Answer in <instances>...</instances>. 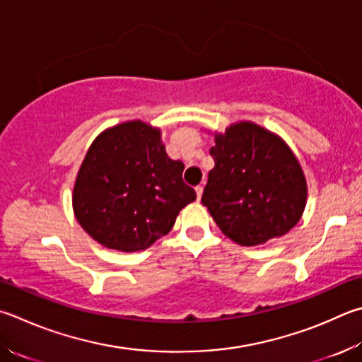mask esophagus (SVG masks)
I'll list each match as a JSON object with an SVG mask.
<instances>
[{"label": "esophagus", "mask_w": 362, "mask_h": 362, "mask_svg": "<svg viewBox=\"0 0 362 362\" xmlns=\"http://www.w3.org/2000/svg\"><path fill=\"white\" fill-rule=\"evenodd\" d=\"M194 189H196V198H198V201H199V199H201V196H202V192H204V188H202L201 185H198V187H196Z\"/></svg>", "instance_id": "esophagus-1"}]
</instances>
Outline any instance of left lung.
<instances>
[{
  "label": "left lung",
  "mask_w": 362,
  "mask_h": 362,
  "mask_svg": "<svg viewBox=\"0 0 362 362\" xmlns=\"http://www.w3.org/2000/svg\"><path fill=\"white\" fill-rule=\"evenodd\" d=\"M215 166L201 202L228 238L259 245L286 234L305 207L307 183L280 137L255 123H238L215 137Z\"/></svg>",
  "instance_id": "obj_1"
}]
</instances>
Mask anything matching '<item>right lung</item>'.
Instances as JSON below:
<instances>
[{"label": "right lung", "instance_id": "add662e5", "mask_svg": "<svg viewBox=\"0 0 362 362\" xmlns=\"http://www.w3.org/2000/svg\"><path fill=\"white\" fill-rule=\"evenodd\" d=\"M182 173L183 163L169 158L158 129L139 120L117 124L96 137L78 170L76 218L104 247L146 250L196 199Z\"/></svg>", "mask_w": 362, "mask_h": 362}]
</instances>
